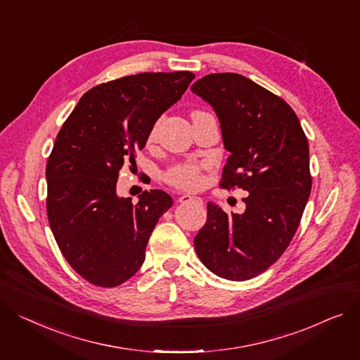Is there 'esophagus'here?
<instances>
[{
    "instance_id": "1",
    "label": "esophagus",
    "mask_w": 360,
    "mask_h": 360,
    "mask_svg": "<svg viewBox=\"0 0 360 360\" xmlns=\"http://www.w3.org/2000/svg\"><path fill=\"white\" fill-rule=\"evenodd\" d=\"M179 202L181 204H198L201 205L202 204V200L200 197H194V195H182L179 197Z\"/></svg>"
}]
</instances>
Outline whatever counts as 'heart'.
Here are the masks:
<instances>
[{
	"instance_id": "obj_1",
	"label": "heart",
	"mask_w": 360,
	"mask_h": 360,
	"mask_svg": "<svg viewBox=\"0 0 360 360\" xmlns=\"http://www.w3.org/2000/svg\"><path fill=\"white\" fill-rule=\"evenodd\" d=\"M158 124L149 133V141L155 140ZM207 165L201 162H184L176 163L165 172V181L179 189L194 191L202 185V169Z\"/></svg>"
}]
</instances>
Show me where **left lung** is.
Instances as JSON below:
<instances>
[{
	"label": "left lung",
	"instance_id": "1",
	"mask_svg": "<svg viewBox=\"0 0 360 360\" xmlns=\"http://www.w3.org/2000/svg\"><path fill=\"white\" fill-rule=\"evenodd\" d=\"M191 91L214 108L230 152L220 186L249 193L242 214L207 204L195 252L217 276L248 281L274 265L300 226L313 185L307 136L288 104L243 75L211 74Z\"/></svg>",
	"mask_w": 360,
	"mask_h": 360
}]
</instances>
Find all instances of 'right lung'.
<instances>
[{
  "label": "right lung",
  "mask_w": 360,
  "mask_h": 360,
  "mask_svg": "<svg viewBox=\"0 0 360 360\" xmlns=\"http://www.w3.org/2000/svg\"><path fill=\"white\" fill-rule=\"evenodd\" d=\"M195 78L193 72H143L91 88L66 118L46 165L47 219L68 260L88 282L112 288L143 265L149 237L172 207L165 191L137 204L117 195L124 163H134L156 120Z\"/></svg>",
  "instance_id": "right-lung-1"
}]
</instances>
